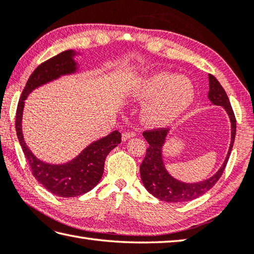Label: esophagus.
I'll use <instances>...</instances> for the list:
<instances>
[{
    "label": "esophagus",
    "mask_w": 254,
    "mask_h": 254,
    "mask_svg": "<svg viewBox=\"0 0 254 254\" xmlns=\"http://www.w3.org/2000/svg\"><path fill=\"white\" fill-rule=\"evenodd\" d=\"M135 136H136V132H133V131H125V132H123L122 139H123V141H127L129 138L135 137Z\"/></svg>",
    "instance_id": "1"
}]
</instances>
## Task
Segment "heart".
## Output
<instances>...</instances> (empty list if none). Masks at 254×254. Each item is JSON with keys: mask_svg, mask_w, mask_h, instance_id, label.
I'll use <instances>...</instances> for the list:
<instances>
[{"mask_svg": "<svg viewBox=\"0 0 254 254\" xmlns=\"http://www.w3.org/2000/svg\"><path fill=\"white\" fill-rule=\"evenodd\" d=\"M130 95L147 100L142 108V119L154 126L171 123L192 104L194 88L190 80L168 71H155L139 79Z\"/></svg>", "mask_w": 254, "mask_h": 254, "instance_id": "1", "label": "heart"}]
</instances>
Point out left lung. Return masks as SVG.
I'll list each match as a JSON object with an SVG mask.
<instances>
[{
	"mask_svg": "<svg viewBox=\"0 0 254 254\" xmlns=\"http://www.w3.org/2000/svg\"><path fill=\"white\" fill-rule=\"evenodd\" d=\"M208 97L213 105L222 106L226 109L231 122V143L230 147H229L227 158L221 168L217 171V174L210 177L209 179L195 184H186L175 179L166 170L164 161H162V146L166 141L169 128L151 129V130H146L142 132L145 139L149 143V147L147 148L146 156L140 165L141 181L145 188L148 190V192L151 193L154 197L162 200V201L186 202L200 197L216 185L220 177L222 176L224 168H226L233 147L234 137H236L237 121L226 90L220 85L218 79L211 74H209Z\"/></svg>",
	"mask_w": 254,
	"mask_h": 254,
	"instance_id": "1",
	"label": "left lung"
}]
</instances>
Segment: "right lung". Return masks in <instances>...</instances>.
I'll list each match as a JSON object with an SVG mask.
<instances>
[{"label":"right lung","mask_w":254,"mask_h":254,"mask_svg":"<svg viewBox=\"0 0 254 254\" xmlns=\"http://www.w3.org/2000/svg\"><path fill=\"white\" fill-rule=\"evenodd\" d=\"M76 53L71 50L60 53L42 63L33 71L23 89L17 105L15 128L24 155L30 164L32 175L45 189L53 194L63 198L82 195L97 186L104 172L105 159L118 143L122 141V133L115 130L108 136L90 143L80 154L66 164H47L36 158L24 141L22 132V116L24 102L33 90L57 79L63 75L77 71V63L74 61Z\"/></svg>","instance_id":"right-lung-1"}]
</instances>
